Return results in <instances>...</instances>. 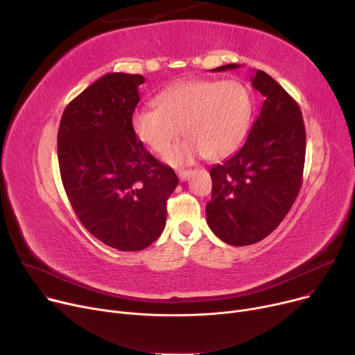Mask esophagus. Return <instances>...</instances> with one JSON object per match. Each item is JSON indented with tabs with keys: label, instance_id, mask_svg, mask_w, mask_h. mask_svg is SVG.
Wrapping results in <instances>:
<instances>
[{
	"label": "esophagus",
	"instance_id": "34e87169",
	"mask_svg": "<svg viewBox=\"0 0 355 355\" xmlns=\"http://www.w3.org/2000/svg\"><path fill=\"white\" fill-rule=\"evenodd\" d=\"M177 174H178L180 181H185V180H189V177L191 175V171H187V170H185V171H178Z\"/></svg>",
	"mask_w": 355,
	"mask_h": 355
}]
</instances>
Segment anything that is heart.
<instances>
[{
  "label": "heart",
  "mask_w": 355,
  "mask_h": 355,
  "mask_svg": "<svg viewBox=\"0 0 355 355\" xmlns=\"http://www.w3.org/2000/svg\"><path fill=\"white\" fill-rule=\"evenodd\" d=\"M157 109H138L132 116L137 138L157 154L165 153L182 132L189 138L173 146L165 161L180 166L204 155H232L248 137L253 98L239 80L190 79L162 90Z\"/></svg>",
  "instance_id": "1"
}]
</instances>
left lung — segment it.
I'll use <instances>...</instances> for the list:
<instances>
[{
    "instance_id": "left-lung-1",
    "label": "left lung",
    "mask_w": 355,
    "mask_h": 355,
    "mask_svg": "<svg viewBox=\"0 0 355 355\" xmlns=\"http://www.w3.org/2000/svg\"><path fill=\"white\" fill-rule=\"evenodd\" d=\"M240 67L225 64L211 71ZM253 87L265 102L239 151L210 170L211 232L227 245L248 246L269 236L291 210L302 185L306 134L301 109L268 73L256 70Z\"/></svg>"
}]
</instances>
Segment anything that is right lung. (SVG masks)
Segmentation results:
<instances>
[{
	"instance_id": "right-lung-1",
	"label": "right lung",
	"mask_w": 355,
	"mask_h": 355,
	"mask_svg": "<svg viewBox=\"0 0 355 355\" xmlns=\"http://www.w3.org/2000/svg\"><path fill=\"white\" fill-rule=\"evenodd\" d=\"M141 74L107 73L64 109L58 134L63 187L82 225L102 243L137 252L161 236L178 185L132 129Z\"/></svg>"
}]
</instances>
